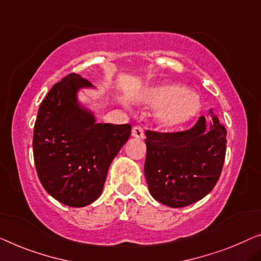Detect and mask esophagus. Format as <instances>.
Listing matches in <instances>:
<instances>
[{"mask_svg":"<svg viewBox=\"0 0 261 261\" xmlns=\"http://www.w3.org/2000/svg\"><path fill=\"white\" fill-rule=\"evenodd\" d=\"M132 136L136 138H143L144 137V129L141 125H136L132 129Z\"/></svg>","mask_w":261,"mask_h":261,"instance_id":"1","label":"esophagus"}]
</instances>
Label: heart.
I'll return each mask as SVG.
<instances>
[{"label":"heart","instance_id":"obj_1","mask_svg":"<svg viewBox=\"0 0 261 261\" xmlns=\"http://www.w3.org/2000/svg\"><path fill=\"white\" fill-rule=\"evenodd\" d=\"M143 102L151 108L161 109L158 122L166 129L188 123L199 112L201 107L196 92L177 84H163L147 89Z\"/></svg>","mask_w":261,"mask_h":261}]
</instances>
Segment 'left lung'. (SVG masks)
I'll use <instances>...</instances> for the list:
<instances>
[{
  "label": "left lung",
  "mask_w": 261,
  "mask_h": 261,
  "mask_svg": "<svg viewBox=\"0 0 261 261\" xmlns=\"http://www.w3.org/2000/svg\"><path fill=\"white\" fill-rule=\"evenodd\" d=\"M144 172L151 196L170 207H184L212 191L226 153V129L216 116H200L189 130L145 131Z\"/></svg>",
  "instance_id": "left-lung-1"
}]
</instances>
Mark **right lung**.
<instances>
[{"instance_id": "obj_1", "label": "right lung", "mask_w": 261, "mask_h": 261, "mask_svg": "<svg viewBox=\"0 0 261 261\" xmlns=\"http://www.w3.org/2000/svg\"><path fill=\"white\" fill-rule=\"evenodd\" d=\"M92 87L69 73L42 100L34 126L33 151L45 191L64 205L83 207L102 193L109 166L126 143L130 124L96 123L77 103L76 92Z\"/></svg>"}]
</instances>
